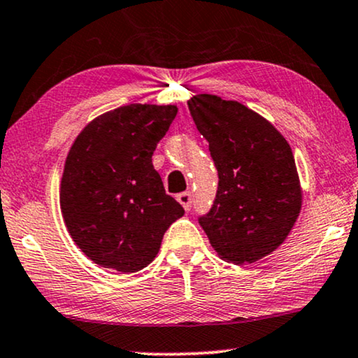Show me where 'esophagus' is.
Returning <instances> with one entry per match:
<instances>
[{
	"instance_id": "obj_1",
	"label": "esophagus",
	"mask_w": 358,
	"mask_h": 358,
	"mask_svg": "<svg viewBox=\"0 0 358 358\" xmlns=\"http://www.w3.org/2000/svg\"><path fill=\"white\" fill-rule=\"evenodd\" d=\"M176 199H178V203L182 204V206L185 208V211H189V209H192L193 196H192V193H189V192H183V193H180L178 196H176Z\"/></svg>"
}]
</instances>
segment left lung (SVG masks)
Wrapping results in <instances>:
<instances>
[{"instance_id":"8db88e82","label":"left lung","mask_w":358,"mask_h":358,"mask_svg":"<svg viewBox=\"0 0 358 358\" xmlns=\"http://www.w3.org/2000/svg\"><path fill=\"white\" fill-rule=\"evenodd\" d=\"M188 109L219 176L216 198L198 217L199 226L221 259L254 264L283 244L301 209L292 147L266 119L237 101L196 94Z\"/></svg>"}]
</instances>
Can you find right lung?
Instances as JSON below:
<instances>
[{"label":"right lung","instance_id":"add662e5","mask_svg":"<svg viewBox=\"0 0 358 358\" xmlns=\"http://www.w3.org/2000/svg\"><path fill=\"white\" fill-rule=\"evenodd\" d=\"M176 113L171 104H127L90 122L71 145L60 208L71 239L94 264L124 273L142 270L185 214L152 165Z\"/></svg>","mask_w":358,"mask_h":358}]
</instances>
